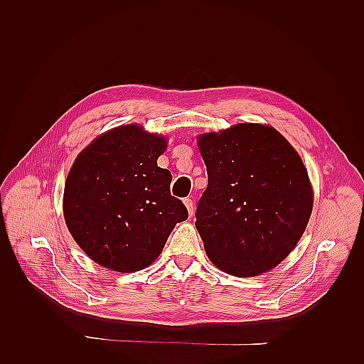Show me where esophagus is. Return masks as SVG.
<instances>
[{"instance_id": "34e87169", "label": "esophagus", "mask_w": 364, "mask_h": 364, "mask_svg": "<svg viewBox=\"0 0 364 364\" xmlns=\"http://www.w3.org/2000/svg\"><path fill=\"white\" fill-rule=\"evenodd\" d=\"M183 203H185L186 209H188V214H190V215H193V214H194V203H193V199H191V197H185V199H183Z\"/></svg>"}]
</instances>
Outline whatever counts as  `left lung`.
Instances as JSON below:
<instances>
[{
    "label": "left lung",
    "instance_id": "1",
    "mask_svg": "<svg viewBox=\"0 0 364 364\" xmlns=\"http://www.w3.org/2000/svg\"><path fill=\"white\" fill-rule=\"evenodd\" d=\"M208 186L196 228L218 269L249 278L277 267L301 240L313 209L305 165L277 129L241 123L197 138Z\"/></svg>",
    "mask_w": 364,
    "mask_h": 364
}]
</instances>
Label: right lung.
I'll list each match as a JSON object with an SVG mask.
<instances>
[{
    "mask_svg": "<svg viewBox=\"0 0 364 364\" xmlns=\"http://www.w3.org/2000/svg\"><path fill=\"white\" fill-rule=\"evenodd\" d=\"M165 149L164 136L127 124L95 138L74 161L63 191L65 223L100 266L146 269L176 223L188 218L170 193L171 173L158 167Z\"/></svg>",
    "mask_w": 364,
    "mask_h": 364,
    "instance_id": "1",
    "label": "right lung"
}]
</instances>
